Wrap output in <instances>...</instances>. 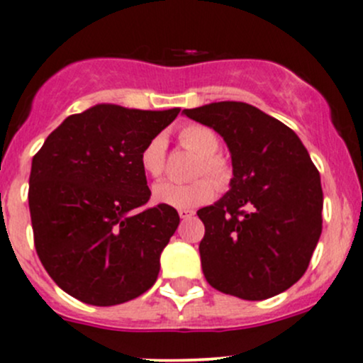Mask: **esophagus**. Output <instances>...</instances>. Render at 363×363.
<instances>
[{
  "mask_svg": "<svg viewBox=\"0 0 363 363\" xmlns=\"http://www.w3.org/2000/svg\"><path fill=\"white\" fill-rule=\"evenodd\" d=\"M179 216H181V219H191L193 216H195V211H189V208H181V211H179Z\"/></svg>",
  "mask_w": 363,
  "mask_h": 363,
  "instance_id": "1",
  "label": "esophagus"
}]
</instances>
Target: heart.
<instances>
[{
	"instance_id": "heart-1",
	"label": "heart",
	"mask_w": 363,
	"mask_h": 363,
	"mask_svg": "<svg viewBox=\"0 0 363 363\" xmlns=\"http://www.w3.org/2000/svg\"><path fill=\"white\" fill-rule=\"evenodd\" d=\"M179 140L188 151L200 156V163L195 167V177L207 175L218 188H225L232 179L230 164L223 156L216 155L219 149V137L211 128L202 124H188L179 131ZM164 156H167V140L155 137L144 145L140 152V167L151 177L158 179L164 172ZM210 181V182H211ZM208 179H196L188 184L175 182H160L152 188V199L158 203L174 208H195L211 202L214 196V185Z\"/></svg>"
}]
</instances>
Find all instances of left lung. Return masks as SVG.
Here are the masks:
<instances>
[{
	"instance_id": "8db88e82",
	"label": "left lung",
	"mask_w": 363,
	"mask_h": 363,
	"mask_svg": "<svg viewBox=\"0 0 363 363\" xmlns=\"http://www.w3.org/2000/svg\"><path fill=\"white\" fill-rule=\"evenodd\" d=\"M218 131L232 155L230 189L196 214L207 283L226 295L265 300L303 276L321 235L320 172L291 128L242 101L182 111Z\"/></svg>"
}]
</instances>
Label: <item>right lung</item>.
I'll return each mask as SVG.
<instances>
[{
	"instance_id": "1",
	"label": "right lung",
	"mask_w": 363,
	"mask_h": 363,
	"mask_svg": "<svg viewBox=\"0 0 363 363\" xmlns=\"http://www.w3.org/2000/svg\"><path fill=\"white\" fill-rule=\"evenodd\" d=\"M181 108L101 104L67 117L33 156L29 212L38 258L54 283L91 306H117L149 290L179 226L151 199L140 152Z\"/></svg>"
}]
</instances>
